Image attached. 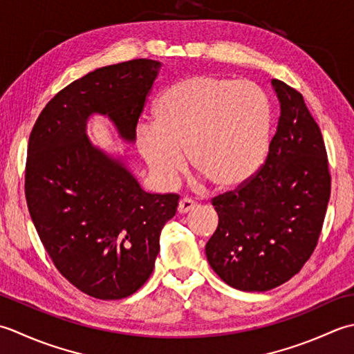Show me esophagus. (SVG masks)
I'll list each match as a JSON object with an SVG mask.
<instances>
[{"label": "esophagus", "mask_w": 354, "mask_h": 354, "mask_svg": "<svg viewBox=\"0 0 354 354\" xmlns=\"http://www.w3.org/2000/svg\"><path fill=\"white\" fill-rule=\"evenodd\" d=\"M194 207H196V203H194L191 198H182V200L178 201V212L180 214L191 212Z\"/></svg>", "instance_id": "34e87169"}]
</instances>
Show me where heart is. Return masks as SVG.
Instances as JSON below:
<instances>
[{
  "label": "heart",
  "mask_w": 354,
  "mask_h": 354,
  "mask_svg": "<svg viewBox=\"0 0 354 354\" xmlns=\"http://www.w3.org/2000/svg\"><path fill=\"white\" fill-rule=\"evenodd\" d=\"M272 105L261 86L214 75L169 85L153 106V125H140L136 147L151 174L172 185L186 165L230 189L255 174L270 145Z\"/></svg>",
  "instance_id": "1"
}]
</instances>
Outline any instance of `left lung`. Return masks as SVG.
Segmentation results:
<instances>
[{"instance_id": "8db88e82", "label": "left lung", "mask_w": 354, "mask_h": 354, "mask_svg": "<svg viewBox=\"0 0 354 354\" xmlns=\"http://www.w3.org/2000/svg\"><path fill=\"white\" fill-rule=\"evenodd\" d=\"M277 133L258 174L215 197L218 226L206 243L214 272L243 292H268L301 270L313 254L330 198L321 129L301 93L273 79Z\"/></svg>"}]
</instances>
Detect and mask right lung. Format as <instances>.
<instances>
[{
  "mask_svg": "<svg viewBox=\"0 0 354 354\" xmlns=\"http://www.w3.org/2000/svg\"><path fill=\"white\" fill-rule=\"evenodd\" d=\"M160 68L133 59L90 71L50 100L28 139L26 198L36 232L56 269L97 299L127 298L147 283L178 196L143 191L127 156L93 145L86 122L108 118L122 142L134 143Z\"/></svg>",
  "mask_w": 354,
  "mask_h": 354,
  "instance_id": "right-lung-1",
  "label": "right lung"
}]
</instances>
